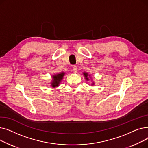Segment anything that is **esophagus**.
<instances>
[{
    "label": "esophagus",
    "mask_w": 148,
    "mask_h": 148,
    "mask_svg": "<svg viewBox=\"0 0 148 148\" xmlns=\"http://www.w3.org/2000/svg\"><path fill=\"white\" fill-rule=\"evenodd\" d=\"M77 71H78V68H77V66L76 65H73V71L74 73H77Z\"/></svg>",
    "instance_id": "esophagus-1"
}]
</instances>
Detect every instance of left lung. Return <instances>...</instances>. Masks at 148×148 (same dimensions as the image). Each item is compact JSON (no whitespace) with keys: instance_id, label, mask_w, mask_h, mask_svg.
<instances>
[{"instance_id":"8db88e82","label":"left lung","mask_w":148,"mask_h":148,"mask_svg":"<svg viewBox=\"0 0 148 148\" xmlns=\"http://www.w3.org/2000/svg\"><path fill=\"white\" fill-rule=\"evenodd\" d=\"M84 77H85V79H86L87 80H89V79H88V74H87V73H84ZM93 84H94V83H93Z\"/></svg>"}]
</instances>
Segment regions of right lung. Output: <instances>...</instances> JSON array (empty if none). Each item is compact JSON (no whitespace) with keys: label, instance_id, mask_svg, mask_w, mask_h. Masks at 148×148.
<instances>
[{"label":"right lung","instance_id":"obj_1","mask_svg":"<svg viewBox=\"0 0 148 148\" xmlns=\"http://www.w3.org/2000/svg\"><path fill=\"white\" fill-rule=\"evenodd\" d=\"M64 74H65L64 73H61L60 74H56V75L53 76V82L51 83L52 87L56 88L59 86L60 81L62 80V79H63V77H64Z\"/></svg>","mask_w":148,"mask_h":148}]
</instances>
